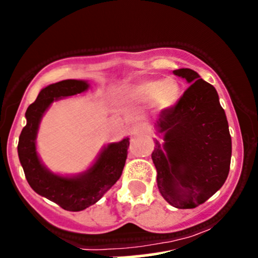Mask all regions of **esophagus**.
Listing matches in <instances>:
<instances>
[{"label":"esophagus","instance_id":"esophagus-1","mask_svg":"<svg viewBox=\"0 0 258 258\" xmlns=\"http://www.w3.org/2000/svg\"><path fill=\"white\" fill-rule=\"evenodd\" d=\"M147 132V126L144 123H135L131 127V134L132 135H142Z\"/></svg>","mask_w":258,"mask_h":258}]
</instances>
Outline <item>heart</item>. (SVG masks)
Masks as SVG:
<instances>
[{"instance_id":"1","label":"heart","mask_w":258,"mask_h":258,"mask_svg":"<svg viewBox=\"0 0 258 258\" xmlns=\"http://www.w3.org/2000/svg\"><path fill=\"white\" fill-rule=\"evenodd\" d=\"M181 96V87L174 78L146 79L123 87L118 98L123 103L150 106L155 104L159 109H169L176 104Z\"/></svg>"}]
</instances>
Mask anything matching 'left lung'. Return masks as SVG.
<instances>
[{
    "instance_id": "1",
    "label": "left lung",
    "mask_w": 258,
    "mask_h": 258,
    "mask_svg": "<svg viewBox=\"0 0 258 258\" xmlns=\"http://www.w3.org/2000/svg\"><path fill=\"white\" fill-rule=\"evenodd\" d=\"M174 74L190 86L155 123L164 142L155 140L151 157L165 201L175 208L190 209L208 201L227 180L232 140L216 88L191 69Z\"/></svg>"
}]
</instances>
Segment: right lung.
<instances>
[{
	"label": "right lung",
	"instance_id": "obj_1",
	"mask_svg": "<svg viewBox=\"0 0 258 258\" xmlns=\"http://www.w3.org/2000/svg\"><path fill=\"white\" fill-rule=\"evenodd\" d=\"M88 82L67 79L40 91L36 101L27 108L26 126L19 139V159L30 186L62 209L79 212L96 204L121 177L130 146L128 137L103 147L98 159L87 171L76 176L54 174L42 165L36 152V136L42 116L54 101L83 93Z\"/></svg>",
	"mask_w": 258,
	"mask_h": 258
}]
</instances>
